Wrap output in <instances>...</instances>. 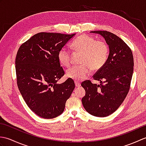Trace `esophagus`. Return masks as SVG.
Wrapping results in <instances>:
<instances>
[{
  "mask_svg": "<svg viewBox=\"0 0 146 146\" xmlns=\"http://www.w3.org/2000/svg\"><path fill=\"white\" fill-rule=\"evenodd\" d=\"M75 86L76 87H79V86H80V85H81V84H80V83L78 82H75Z\"/></svg>",
  "mask_w": 146,
  "mask_h": 146,
  "instance_id": "esophagus-1",
  "label": "esophagus"
}]
</instances>
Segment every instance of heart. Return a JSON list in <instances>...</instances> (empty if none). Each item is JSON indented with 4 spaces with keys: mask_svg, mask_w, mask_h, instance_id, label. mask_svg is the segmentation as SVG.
<instances>
[{
    "mask_svg": "<svg viewBox=\"0 0 146 146\" xmlns=\"http://www.w3.org/2000/svg\"><path fill=\"white\" fill-rule=\"evenodd\" d=\"M71 48L76 52H82L80 66L70 67L66 70V76L75 81L85 79L90 72L97 71L104 66L108 56V47L104 41H95L91 36L83 35L71 43ZM60 63L64 66H70L71 52L66 48H62L58 53Z\"/></svg>",
    "mask_w": 146,
    "mask_h": 146,
    "instance_id": "obj_1",
    "label": "heart"
}]
</instances>
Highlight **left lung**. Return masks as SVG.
I'll list each match as a JSON object with an SVG mask.
<instances>
[{"instance_id": "left-lung-1", "label": "left lung", "mask_w": 146, "mask_h": 146, "mask_svg": "<svg viewBox=\"0 0 146 146\" xmlns=\"http://www.w3.org/2000/svg\"><path fill=\"white\" fill-rule=\"evenodd\" d=\"M105 39L109 54L104 66L93 76L100 85L88 80L82 83L85 95L82 99L86 111L95 117H105L113 113L127 95L134 71L131 49L114 34L106 31H95Z\"/></svg>"}]
</instances>
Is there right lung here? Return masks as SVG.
<instances>
[{
  "label": "right lung",
  "mask_w": 146,
  "mask_h": 146,
  "mask_svg": "<svg viewBox=\"0 0 146 146\" xmlns=\"http://www.w3.org/2000/svg\"><path fill=\"white\" fill-rule=\"evenodd\" d=\"M75 35L39 33L17 51L15 64L19 90L30 109L43 119H52L63 113L75 89L72 79L57 83L64 75L58 51Z\"/></svg>",
  "instance_id": "add662e5"
}]
</instances>
